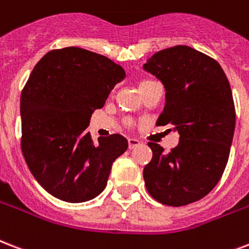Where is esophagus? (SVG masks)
Wrapping results in <instances>:
<instances>
[{"label": "esophagus", "mask_w": 249, "mask_h": 249, "mask_svg": "<svg viewBox=\"0 0 249 249\" xmlns=\"http://www.w3.org/2000/svg\"><path fill=\"white\" fill-rule=\"evenodd\" d=\"M138 145H140V141H138V140H136V138H129L128 140V146L130 150L134 149V147H137Z\"/></svg>", "instance_id": "1"}]
</instances>
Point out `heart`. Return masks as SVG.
I'll use <instances>...</instances> for the list:
<instances>
[{"instance_id": "1", "label": "heart", "mask_w": 249, "mask_h": 249, "mask_svg": "<svg viewBox=\"0 0 249 249\" xmlns=\"http://www.w3.org/2000/svg\"><path fill=\"white\" fill-rule=\"evenodd\" d=\"M145 82H147V81H142V82H141V83H145Z\"/></svg>"}]
</instances>
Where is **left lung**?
<instances>
[{
	"label": "left lung",
	"mask_w": 249,
	"mask_h": 249,
	"mask_svg": "<svg viewBox=\"0 0 249 249\" xmlns=\"http://www.w3.org/2000/svg\"><path fill=\"white\" fill-rule=\"evenodd\" d=\"M143 69L166 89L157 125L170 124L180 134L170 153L149 142L153 159L143 168L146 189L168 206L196 202L221 180L230 155L235 106L229 79L214 58L188 45L159 51Z\"/></svg>",
	"instance_id": "left-lung-1"
}]
</instances>
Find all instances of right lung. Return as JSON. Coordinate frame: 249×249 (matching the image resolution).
<instances>
[{
	"instance_id": "add662e5",
	"label": "right lung",
	"mask_w": 249,
	"mask_h": 249,
	"mask_svg": "<svg viewBox=\"0 0 249 249\" xmlns=\"http://www.w3.org/2000/svg\"><path fill=\"white\" fill-rule=\"evenodd\" d=\"M120 65L87 49H53L37 62L20 95V147L36 181L58 200L85 202L103 192L112 163L128 141H92L86 129L116 83Z\"/></svg>"
}]
</instances>
